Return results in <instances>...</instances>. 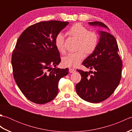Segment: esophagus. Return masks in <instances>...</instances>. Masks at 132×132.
<instances>
[{"label": "esophagus", "instance_id": "obj_1", "mask_svg": "<svg viewBox=\"0 0 132 132\" xmlns=\"http://www.w3.org/2000/svg\"><path fill=\"white\" fill-rule=\"evenodd\" d=\"M75 71H76V70H75V69H72V68H70L69 69V72H70V73H72V72H75Z\"/></svg>", "mask_w": 132, "mask_h": 132}]
</instances>
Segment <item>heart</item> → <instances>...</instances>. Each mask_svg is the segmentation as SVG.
Returning <instances> with one entry per match:
<instances>
[{
	"label": "heart",
	"mask_w": 132,
	"mask_h": 132,
	"mask_svg": "<svg viewBox=\"0 0 132 132\" xmlns=\"http://www.w3.org/2000/svg\"><path fill=\"white\" fill-rule=\"evenodd\" d=\"M68 35L78 39L76 52L70 53L64 57L62 63L64 66L75 68L80 63L85 57V52L87 54L93 52L97 46L99 37L96 32L88 31L86 27L80 24H76L72 26L68 32ZM64 38L62 33H59L55 38L56 48L61 53L65 52Z\"/></svg>",
	"instance_id": "1"
}]
</instances>
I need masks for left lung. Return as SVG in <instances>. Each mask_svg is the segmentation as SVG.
Listing matches in <instances>:
<instances>
[{"label": "left lung", "instance_id": "1", "mask_svg": "<svg viewBox=\"0 0 132 132\" xmlns=\"http://www.w3.org/2000/svg\"><path fill=\"white\" fill-rule=\"evenodd\" d=\"M89 26L109 30L102 22H89ZM99 35L97 46L87 57L82 64L95 71L77 70L82 77L75 86L79 96L90 103H100L113 93L121 80L122 63L118 52L115 37L108 32L97 31ZM93 74L90 75V72Z\"/></svg>", "mask_w": 132, "mask_h": 132}]
</instances>
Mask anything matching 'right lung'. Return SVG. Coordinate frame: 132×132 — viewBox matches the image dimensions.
I'll use <instances>...</instances> for the list:
<instances>
[{"label": "right lung", "instance_id": "right-lung-1", "mask_svg": "<svg viewBox=\"0 0 132 132\" xmlns=\"http://www.w3.org/2000/svg\"><path fill=\"white\" fill-rule=\"evenodd\" d=\"M69 22L41 21L29 27L20 36L12 55L13 77L24 96L43 104L57 96L60 79L69 69L56 67L61 62L55 38ZM53 65L54 68H53Z\"/></svg>", "mask_w": 132, "mask_h": 132}]
</instances>
